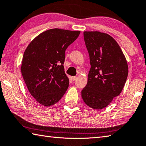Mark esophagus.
Returning <instances> with one entry per match:
<instances>
[{"mask_svg":"<svg viewBox=\"0 0 146 146\" xmlns=\"http://www.w3.org/2000/svg\"><path fill=\"white\" fill-rule=\"evenodd\" d=\"M77 78H77L76 76H73V77H72V79L73 81H76V79H77Z\"/></svg>","mask_w":146,"mask_h":146,"instance_id":"1","label":"esophagus"}]
</instances>
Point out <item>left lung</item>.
I'll return each mask as SVG.
<instances>
[{
  "label": "left lung",
  "mask_w": 146,
  "mask_h": 146,
  "mask_svg": "<svg viewBox=\"0 0 146 146\" xmlns=\"http://www.w3.org/2000/svg\"><path fill=\"white\" fill-rule=\"evenodd\" d=\"M91 68L81 97L95 109L107 107L124 87L128 74L126 58L111 35L100 32H84Z\"/></svg>",
  "instance_id": "8db88e82"
}]
</instances>
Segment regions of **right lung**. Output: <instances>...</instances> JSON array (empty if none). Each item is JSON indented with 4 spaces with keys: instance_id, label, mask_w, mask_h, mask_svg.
<instances>
[{
    "instance_id": "right-lung-1",
    "label": "right lung",
    "mask_w": 146,
    "mask_h": 146,
    "mask_svg": "<svg viewBox=\"0 0 146 146\" xmlns=\"http://www.w3.org/2000/svg\"><path fill=\"white\" fill-rule=\"evenodd\" d=\"M80 31L48 30L35 38L24 52L21 72L29 92L46 107L64 96L69 80L64 71L65 52Z\"/></svg>"
}]
</instances>
